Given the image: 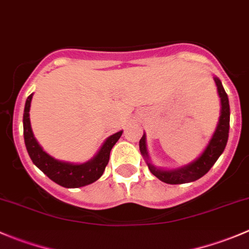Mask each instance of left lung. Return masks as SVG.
<instances>
[{
  "mask_svg": "<svg viewBox=\"0 0 249 249\" xmlns=\"http://www.w3.org/2000/svg\"><path fill=\"white\" fill-rule=\"evenodd\" d=\"M214 82L217 84L218 94L220 97V104H222V110H220V118L219 123H218L217 130H215L214 135H213L212 140L208 143L207 148L205 152L202 153L201 157L197 160H195L192 164L187 165L184 167H180L177 170H171V171H165V170L155 169L149 161H148V154L147 148H145V135H143L142 139L140 140V150L142 153L143 157L147 160L148 167H149L150 172L159 178L162 182L167 183V184H183V183L194 182V180L199 179L202 176L211 170V167L214 165L218 158L222 155L224 152L225 145H227L228 137H229V127H230V106H229V99L225 92L224 88H223L222 82L218 79L217 77L214 78Z\"/></svg>",
  "mask_w": 249,
  "mask_h": 249,
  "instance_id": "obj_1",
  "label": "left lung"
}]
</instances>
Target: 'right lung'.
Here are the masks:
<instances>
[{
  "label": "right lung",
  "instance_id": "obj_1",
  "mask_svg": "<svg viewBox=\"0 0 249 249\" xmlns=\"http://www.w3.org/2000/svg\"><path fill=\"white\" fill-rule=\"evenodd\" d=\"M32 95H30L26 100L24 109V140L26 145L27 153L31 158L32 162L41 170L44 175L55 183L65 188H79L84 185L91 184L95 180L99 179L106 169L107 164L109 161V153L112 150L113 145L120 139L123 131L117 132L112 135L106 140L101 149L96 154L94 159L85 164L73 165L70 162L59 161L54 159L41 148V145L37 143L36 139L34 137L30 124V106H31Z\"/></svg>",
  "mask_w": 249,
  "mask_h": 249
}]
</instances>
